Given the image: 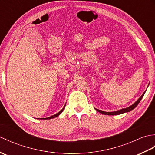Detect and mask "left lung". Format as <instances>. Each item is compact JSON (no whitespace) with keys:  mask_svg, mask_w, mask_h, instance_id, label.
I'll return each instance as SVG.
<instances>
[{"mask_svg":"<svg viewBox=\"0 0 155 155\" xmlns=\"http://www.w3.org/2000/svg\"><path fill=\"white\" fill-rule=\"evenodd\" d=\"M145 92H146V91H144V93L142 95H141V97L134 104H133L132 105H130V107H128L127 108H122V109H120L119 110L113 111V112H105V111H102L101 110H98V109H97V108H94V109L96 110L97 111L99 112V113H101V114H107V115H118V114H123V113H128V112H130V111H131L132 110H133L134 108H135L138 104H139V103H140V101L143 98L144 93H145Z\"/></svg>","mask_w":155,"mask_h":155,"instance_id":"8db88e82","label":"left lung"}]
</instances>
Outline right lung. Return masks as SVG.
Instances as JSON below:
<instances>
[{
	"label": "right lung",
	"instance_id": "obj_1",
	"mask_svg": "<svg viewBox=\"0 0 155 155\" xmlns=\"http://www.w3.org/2000/svg\"><path fill=\"white\" fill-rule=\"evenodd\" d=\"M65 106H66V104H65V105H64V107L62 108V109L61 111H59L58 113H57V114H54V115H52V116H51V117H47V118H39V119H43V120L51 119V118H55V117H57L59 116V115H60V114H61L62 113V111L64 110V108H65Z\"/></svg>",
	"mask_w": 155,
	"mask_h": 155
}]
</instances>
